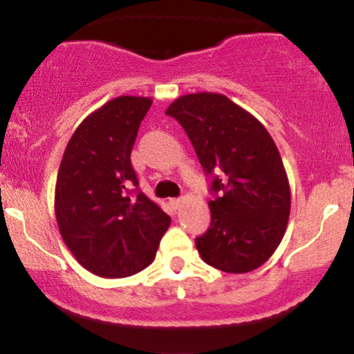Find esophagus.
Segmentation results:
<instances>
[{
	"instance_id": "esophagus-1",
	"label": "esophagus",
	"mask_w": 354,
	"mask_h": 354,
	"mask_svg": "<svg viewBox=\"0 0 354 354\" xmlns=\"http://www.w3.org/2000/svg\"><path fill=\"white\" fill-rule=\"evenodd\" d=\"M169 205H171L174 209H178L183 205V200H180V198H173V200H169Z\"/></svg>"
}]
</instances>
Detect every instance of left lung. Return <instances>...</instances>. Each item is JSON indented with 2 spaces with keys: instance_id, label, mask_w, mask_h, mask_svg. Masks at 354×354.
I'll list each match as a JSON object with an SVG mask.
<instances>
[{
  "instance_id": "left-lung-1",
  "label": "left lung",
  "mask_w": 354,
  "mask_h": 354,
  "mask_svg": "<svg viewBox=\"0 0 354 354\" xmlns=\"http://www.w3.org/2000/svg\"><path fill=\"white\" fill-rule=\"evenodd\" d=\"M166 115L185 128L198 160L214 174L211 226L194 239L206 265L250 273L265 265L288 226L291 191L281 156L266 128L219 93H191Z\"/></svg>"
}]
</instances>
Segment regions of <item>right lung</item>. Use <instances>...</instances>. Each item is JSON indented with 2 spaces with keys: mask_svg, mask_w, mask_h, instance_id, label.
<instances>
[{
  "mask_svg": "<svg viewBox=\"0 0 354 354\" xmlns=\"http://www.w3.org/2000/svg\"><path fill=\"white\" fill-rule=\"evenodd\" d=\"M118 96L81 121L68 141L55 188L61 238L89 273L126 278L153 263L171 218L138 186L131 149L151 106Z\"/></svg>",
  "mask_w": 354,
  "mask_h": 354,
  "instance_id": "obj_1",
  "label": "right lung"
}]
</instances>
